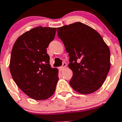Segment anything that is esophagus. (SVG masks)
Instances as JSON below:
<instances>
[{
	"label": "esophagus",
	"instance_id": "34e87169",
	"mask_svg": "<svg viewBox=\"0 0 122 122\" xmlns=\"http://www.w3.org/2000/svg\"><path fill=\"white\" fill-rule=\"evenodd\" d=\"M66 63H65V62H63V65H62V66H60L59 67V70L61 71H62L63 70V69L65 68L66 67Z\"/></svg>",
	"mask_w": 122,
	"mask_h": 122
}]
</instances>
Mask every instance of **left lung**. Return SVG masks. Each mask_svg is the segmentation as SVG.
Instances as JSON below:
<instances>
[{"instance_id": "obj_1", "label": "left lung", "mask_w": 122, "mask_h": 122, "mask_svg": "<svg viewBox=\"0 0 122 122\" xmlns=\"http://www.w3.org/2000/svg\"><path fill=\"white\" fill-rule=\"evenodd\" d=\"M57 35L69 53L73 71L69 83L75 91L90 94L102 86L111 67V54L100 33L77 22L57 28Z\"/></svg>"}]
</instances>
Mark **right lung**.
I'll list each match as a JSON object with an SVG mask.
<instances>
[{
	"instance_id": "1",
	"label": "right lung",
	"mask_w": 122,
	"mask_h": 122,
	"mask_svg": "<svg viewBox=\"0 0 122 122\" xmlns=\"http://www.w3.org/2000/svg\"><path fill=\"white\" fill-rule=\"evenodd\" d=\"M57 28L36 27L25 32L13 46L10 71L19 89L31 98L45 100L54 93L58 69L49 64L46 49Z\"/></svg>"
}]
</instances>
